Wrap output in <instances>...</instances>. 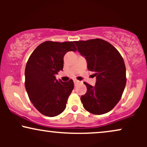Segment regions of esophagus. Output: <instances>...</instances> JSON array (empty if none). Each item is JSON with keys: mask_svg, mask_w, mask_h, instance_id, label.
<instances>
[{"mask_svg": "<svg viewBox=\"0 0 147 147\" xmlns=\"http://www.w3.org/2000/svg\"><path fill=\"white\" fill-rule=\"evenodd\" d=\"M74 83H75V84H78L79 82V80H77V79H74Z\"/></svg>", "mask_w": 147, "mask_h": 147, "instance_id": "34e87169", "label": "esophagus"}]
</instances>
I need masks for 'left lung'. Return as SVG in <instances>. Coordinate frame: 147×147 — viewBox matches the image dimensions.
<instances>
[{
	"label": "left lung",
	"instance_id": "8db88e82",
	"mask_svg": "<svg viewBox=\"0 0 147 147\" xmlns=\"http://www.w3.org/2000/svg\"><path fill=\"white\" fill-rule=\"evenodd\" d=\"M77 50L85 57L88 69L95 72V86L84 82L87 91L81 97L84 109L94 115H102L112 110L122 97L126 84L124 59L113 45L95 38L75 41Z\"/></svg>",
	"mask_w": 147,
	"mask_h": 147
}]
</instances>
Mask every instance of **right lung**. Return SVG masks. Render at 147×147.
<instances>
[{
  "label": "right lung",
  "mask_w": 147,
  "mask_h": 147,
  "mask_svg": "<svg viewBox=\"0 0 147 147\" xmlns=\"http://www.w3.org/2000/svg\"><path fill=\"white\" fill-rule=\"evenodd\" d=\"M76 50L74 41H48L37 46L28 59L25 86L30 100L41 114L55 117L65 110L74 82H63L55 76L63 70L65 53Z\"/></svg>",
  "instance_id": "obj_1"
}]
</instances>
